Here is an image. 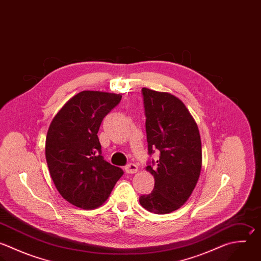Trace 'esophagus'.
<instances>
[{"instance_id":"esophagus-1","label":"esophagus","mask_w":261,"mask_h":261,"mask_svg":"<svg viewBox=\"0 0 261 261\" xmlns=\"http://www.w3.org/2000/svg\"><path fill=\"white\" fill-rule=\"evenodd\" d=\"M126 173H136L138 171V166L135 163H129L124 167Z\"/></svg>"}]
</instances>
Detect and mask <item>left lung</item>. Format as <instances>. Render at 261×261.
I'll use <instances>...</instances> for the list:
<instances>
[{
    "label": "left lung",
    "mask_w": 261,
    "mask_h": 261,
    "mask_svg": "<svg viewBox=\"0 0 261 261\" xmlns=\"http://www.w3.org/2000/svg\"><path fill=\"white\" fill-rule=\"evenodd\" d=\"M142 94L148 153L152 155L158 150L160 156L156 162H148L146 168L154 176L155 185L150 194L140 197V203L150 212L170 213L186 203L199 179L202 166L200 134L178 98L147 88L142 89Z\"/></svg>",
    "instance_id": "8db88e82"
}]
</instances>
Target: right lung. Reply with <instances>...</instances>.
Returning a JSON list of instances; mask_svg holds the SVG:
<instances>
[{"mask_svg":"<svg viewBox=\"0 0 261 261\" xmlns=\"http://www.w3.org/2000/svg\"><path fill=\"white\" fill-rule=\"evenodd\" d=\"M121 95L84 91L53 118L46 138V159L60 195L83 209L101 206L123 170L104 160L98 132Z\"/></svg>","mask_w":261,"mask_h":261,"instance_id":"add662e5","label":"right lung"}]
</instances>
